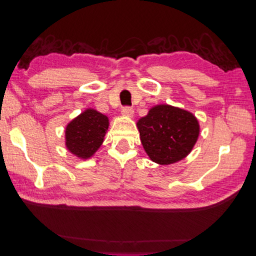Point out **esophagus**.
Masks as SVG:
<instances>
[{"label": "esophagus", "instance_id": "34e87169", "mask_svg": "<svg viewBox=\"0 0 256 256\" xmlns=\"http://www.w3.org/2000/svg\"><path fill=\"white\" fill-rule=\"evenodd\" d=\"M133 108H130V106H124L122 108V114L124 115V116H128V118H132L133 116Z\"/></svg>", "mask_w": 256, "mask_h": 256}]
</instances>
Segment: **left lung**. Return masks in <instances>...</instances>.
Segmentation results:
<instances>
[{"mask_svg":"<svg viewBox=\"0 0 256 256\" xmlns=\"http://www.w3.org/2000/svg\"><path fill=\"white\" fill-rule=\"evenodd\" d=\"M138 128L145 152L153 162L162 165L186 156L200 133L198 122L192 113L170 105L152 108L146 116L138 120Z\"/></svg>","mask_w":256,"mask_h":256,"instance_id":"obj_1","label":"left lung"}]
</instances>
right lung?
<instances>
[{"label": "right lung", "instance_id": "obj_1", "mask_svg": "<svg viewBox=\"0 0 256 256\" xmlns=\"http://www.w3.org/2000/svg\"><path fill=\"white\" fill-rule=\"evenodd\" d=\"M108 128V118L88 108L70 122L65 131L66 148L81 158H88L98 151Z\"/></svg>", "mask_w": 256, "mask_h": 256}]
</instances>
